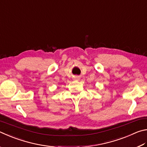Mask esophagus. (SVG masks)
I'll return each mask as SVG.
<instances>
[{
  "mask_svg": "<svg viewBox=\"0 0 147 147\" xmlns=\"http://www.w3.org/2000/svg\"><path fill=\"white\" fill-rule=\"evenodd\" d=\"M76 79H77V80H78V79H79V78H78V77H77V78H76Z\"/></svg>",
  "mask_w": 147,
  "mask_h": 147,
  "instance_id": "esophagus-1",
  "label": "esophagus"
}]
</instances>
